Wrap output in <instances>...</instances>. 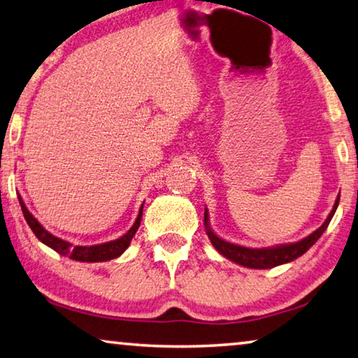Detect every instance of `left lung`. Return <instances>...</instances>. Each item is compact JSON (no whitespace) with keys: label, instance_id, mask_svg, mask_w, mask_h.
Here are the masks:
<instances>
[{"label":"left lung","instance_id":"obj_1","mask_svg":"<svg viewBox=\"0 0 358 358\" xmlns=\"http://www.w3.org/2000/svg\"><path fill=\"white\" fill-rule=\"evenodd\" d=\"M339 203V196L336 202H334L333 210L328 215V218L325 220L319 229H315L310 236L304 237L299 242L294 243H287V245H277V247H268V248H247L242 245H236V243L226 242L223 239L215 234V232L210 229L208 226V210L206 208V213H203V223H206V231L210 242L212 245L217 248V250L234 263L245 266V268H252V269H271L275 268V266L290 263V261L296 259L304 255L309 248L314 245V243L320 239V236L325 232V229L330 224V221L333 218L334 212H336Z\"/></svg>","mask_w":358,"mask_h":358}]
</instances>
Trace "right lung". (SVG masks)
I'll list each match as a JSON object with an SVG mask.
<instances>
[{"label":"right lung","mask_w":358,"mask_h":358,"mask_svg":"<svg viewBox=\"0 0 358 358\" xmlns=\"http://www.w3.org/2000/svg\"><path fill=\"white\" fill-rule=\"evenodd\" d=\"M19 202H20L22 212H24V217L27 220L28 226H30L33 234H35L39 241H41L43 243H46L48 247L52 248V250H55L57 253L64 255V257H68L70 259L83 261V263H99V261H110V259L121 257V255L126 252L127 247L130 245V241H132L135 232H137L140 221H141V215H143V203H141L138 217H137V220H135L134 226L122 237H119V239H116V241L106 242V243H100V245L86 247V245H73V243H70V242L52 236L49 231H46L41 224H39V221L33 217L30 212H28V208L25 207L24 201H22L20 194H19Z\"/></svg>","instance_id":"add662e5"}]
</instances>
